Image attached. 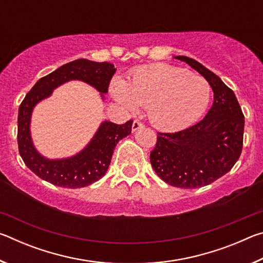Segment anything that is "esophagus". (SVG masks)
I'll use <instances>...</instances> for the list:
<instances>
[{"label":"esophagus","instance_id":"34e87169","mask_svg":"<svg viewBox=\"0 0 263 263\" xmlns=\"http://www.w3.org/2000/svg\"><path fill=\"white\" fill-rule=\"evenodd\" d=\"M141 127H144V124H142L141 122H139V121L133 122V124H132V131L133 132H136L137 130H139V128H141Z\"/></svg>","mask_w":263,"mask_h":263}]
</instances>
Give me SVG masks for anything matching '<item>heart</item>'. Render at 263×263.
Instances as JSON below:
<instances>
[{"instance_id": "1", "label": "heart", "mask_w": 263, "mask_h": 263, "mask_svg": "<svg viewBox=\"0 0 263 263\" xmlns=\"http://www.w3.org/2000/svg\"><path fill=\"white\" fill-rule=\"evenodd\" d=\"M111 89L115 99L126 108H147L151 123L166 131L195 123L206 111L212 94L204 78L166 64L137 69L127 83L116 79Z\"/></svg>"}]
</instances>
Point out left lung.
<instances>
[{
	"mask_svg": "<svg viewBox=\"0 0 263 263\" xmlns=\"http://www.w3.org/2000/svg\"><path fill=\"white\" fill-rule=\"evenodd\" d=\"M204 77L213 90V104L201 122L177 132H158L151 152L157 175L176 188L208 185L229 173L242 151L245 117L232 89L194 59L175 57Z\"/></svg>",
	"mask_w": 263,
	"mask_h": 263,
	"instance_id": "obj_1",
	"label": "left lung"
}]
</instances>
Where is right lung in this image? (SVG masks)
I'll list each match as a JSON object with an SVG mask.
<instances>
[{"label": "right lung", "mask_w": 263, "mask_h": 263, "mask_svg": "<svg viewBox=\"0 0 263 263\" xmlns=\"http://www.w3.org/2000/svg\"><path fill=\"white\" fill-rule=\"evenodd\" d=\"M115 72V66L110 62L78 59L39 79L26 94L18 110L17 142L24 163L35 175L57 186L69 189L83 188L104 176L116 145L130 135L133 121H127L122 125L103 122L84 149L72 158L60 160H48L37 152L31 139L30 121L34 105L50 96L53 89L60 84L70 80H81L104 96Z\"/></svg>", "instance_id": "obj_1"}]
</instances>
